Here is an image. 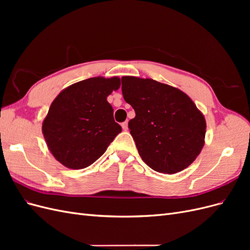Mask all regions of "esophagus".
I'll return each instance as SVG.
<instances>
[{
	"instance_id": "obj_1",
	"label": "esophagus",
	"mask_w": 250,
	"mask_h": 250,
	"mask_svg": "<svg viewBox=\"0 0 250 250\" xmlns=\"http://www.w3.org/2000/svg\"><path fill=\"white\" fill-rule=\"evenodd\" d=\"M122 128H123V130H127L128 129V122L122 123Z\"/></svg>"
}]
</instances>
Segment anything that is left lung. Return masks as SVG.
Wrapping results in <instances>:
<instances>
[{"mask_svg": "<svg viewBox=\"0 0 250 250\" xmlns=\"http://www.w3.org/2000/svg\"><path fill=\"white\" fill-rule=\"evenodd\" d=\"M121 80L124 100L135 111L128 127L142 160L165 174L188 168L204 146L203 113L176 87L150 78L124 76Z\"/></svg>", "mask_w": 250, "mask_h": 250, "instance_id": "1", "label": "left lung"}]
</instances>
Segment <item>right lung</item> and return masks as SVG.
<instances>
[{
    "label": "right lung",
    "instance_id": "obj_1",
    "mask_svg": "<svg viewBox=\"0 0 250 250\" xmlns=\"http://www.w3.org/2000/svg\"><path fill=\"white\" fill-rule=\"evenodd\" d=\"M120 85L116 76L88 78L67 86L52 102L42 129L50 152L64 167H88L122 131L107 102Z\"/></svg>",
    "mask_w": 250,
    "mask_h": 250
}]
</instances>
